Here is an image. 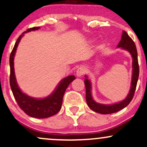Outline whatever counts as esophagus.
Wrapping results in <instances>:
<instances>
[{"instance_id":"34e87169","label":"esophagus","mask_w":147,"mask_h":147,"mask_svg":"<svg viewBox=\"0 0 147 147\" xmlns=\"http://www.w3.org/2000/svg\"><path fill=\"white\" fill-rule=\"evenodd\" d=\"M86 72V68L84 67H80L77 70V72H76V75L77 77H82L83 76Z\"/></svg>"}]
</instances>
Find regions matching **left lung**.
<instances>
[{
	"mask_svg": "<svg viewBox=\"0 0 147 147\" xmlns=\"http://www.w3.org/2000/svg\"><path fill=\"white\" fill-rule=\"evenodd\" d=\"M117 48H121L127 50L130 52L132 56L133 59V75H132V81H131V89H130L129 93L128 94L126 99L119 103L116 104H110V105H105V104H99L96 102L92 99V94H91V82L88 80L86 76H85L86 79L84 80V84L86 86V102L89 108L95 111L96 113L101 114H111L116 113L117 111L122 110L129 104V103L132 100L133 96H134L135 91H136V86H137L138 77H139V65H138V52L136 49V44L132 38L130 37L128 34L125 31H123L122 38L120 41L118 43Z\"/></svg>",
	"mask_w": 147,
	"mask_h": 147,
	"instance_id": "8db88e82",
	"label": "left lung"
}]
</instances>
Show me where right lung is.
Segmentation results:
<instances>
[{
	"label": "right lung",
	"instance_id": "right-lung-1",
	"mask_svg": "<svg viewBox=\"0 0 147 147\" xmlns=\"http://www.w3.org/2000/svg\"><path fill=\"white\" fill-rule=\"evenodd\" d=\"M39 27L29 28L18 38L9 57L10 77L9 83L11 91L18 105L27 115L32 117L47 118L57 114L61 109L63 95L68 85L76 79L74 75L68 76L62 79L55 91L48 97L43 99H36L23 93L18 87L14 74V58L18 43L23 34L39 29Z\"/></svg>",
	"mask_w": 147,
	"mask_h": 147
}]
</instances>
